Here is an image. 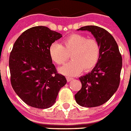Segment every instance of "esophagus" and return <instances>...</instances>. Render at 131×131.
I'll use <instances>...</instances> for the list:
<instances>
[{"label":"esophagus","instance_id":"1","mask_svg":"<svg viewBox=\"0 0 131 131\" xmlns=\"http://www.w3.org/2000/svg\"><path fill=\"white\" fill-rule=\"evenodd\" d=\"M67 82H70L71 80H73V78H70V77H67Z\"/></svg>","mask_w":131,"mask_h":131}]
</instances>
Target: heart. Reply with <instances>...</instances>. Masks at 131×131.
Instances as JSON below:
<instances>
[{
    "instance_id": "1",
    "label": "heart",
    "mask_w": 131,
    "mask_h": 131,
    "mask_svg": "<svg viewBox=\"0 0 131 131\" xmlns=\"http://www.w3.org/2000/svg\"><path fill=\"white\" fill-rule=\"evenodd\" d=\"M50 59L58 65L64 64L69 58L72 61L59 69V72L67 76H76L83 70H92L98 62L100 46L94 39H88L79 34H71L62 41L53 43L49 47Z\"/></svg>"
}]
</instances>
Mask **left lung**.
<instances>
[{"instance_id": "1", "label": "left lung", "mask_w": 131, "mask_h": 131, "mask_svg": "<svg viewBox=\"0 0 131 131\" xmlns=\"http://www.w3.org/2000/svg\"><path fill=\"white\" fill-rule=\"evenodd\" d=\"M77 30L91 32L100 44V55L92 70L79 78L82 88L75 94V100L83 107L100 106L107 102L119 88L122 57L115 39L105 29L87 26Z\"/></svg>"}]
</instances>
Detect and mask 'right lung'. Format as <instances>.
<instances>
[{"label": "right lung", "instance_id": "1", "mask_svg": "<svg viewBox=\"0 0 131 131\" xmlns=\"http://www.w3.org/2000/svg\"><path fill=\"white\" fill-rule=\"evenodd\" d=\"M62 34L45 26L27 29L14 44L9 57L11 84L27 105L39 109L51 107L67 79L58 74L49 47Z\"/></svg>", "mask_w": 131, "mask_h": 131}]
</instances>
